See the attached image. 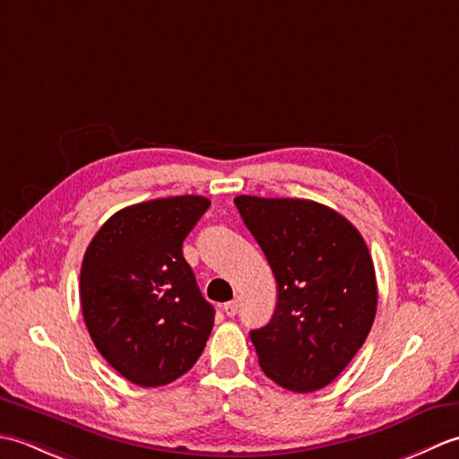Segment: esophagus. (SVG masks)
I'll use <instances>...</instances> for the list:
<instances>
[{"instance_id":"obj_1","label":"esophagus","mask_w":459,"mask_h":459,"mask_svg":"<svg viewBox=\"0 0 459 459\" xmlns=\"http://www.w3.org/2000/svg\"><path fill=\"white\" fill-rule=\"evenodd\" d=\"M222 311H224V314H227L229 317H235V316L238 314V301H237V299L227 301V304H224V307H222Z\"/></svg>"}]
</instances>
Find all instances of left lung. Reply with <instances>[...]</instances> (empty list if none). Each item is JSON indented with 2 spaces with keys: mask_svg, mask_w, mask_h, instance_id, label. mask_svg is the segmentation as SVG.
I'll list each match as a JSON object with an SVG mask.
<instances>
[{
  "mask_svg": "<svg viewBox=\"0 0 459 459\" xmlns=\"http://www.w3.org/2000/svg\"><path fill=\"white\" fill-rule=\"evenodd\" d=\"M235 204L278 284L270 324L250 331L260 368L291 393L319 391L373 327L378 294L365 240L316 201L238 195Z\"/></svg>",
  "mask_w": 459,
  "mask_h": 459,
  "instance_id": "8db88e82",
  "label": "left lung"
}]
</instances>
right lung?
Segmentation results:
<instances>
[{"label": "right lung", "instance_id": "add662e5", "mask_svg": "<svg viewBox=\"0 0 459 459\" xmlns=\"http://www.w3.org/2000/svg\"><path fill=\"white\" fill-rule=\"evenodd\" d=\"M199 195L126 207L84 252L81 306L96 349L140 386H163L197 363L214 324L183 258V240L209 209Z\"/></svg>", "mask_w": 459, "mask_h": 459}]
</instances>
